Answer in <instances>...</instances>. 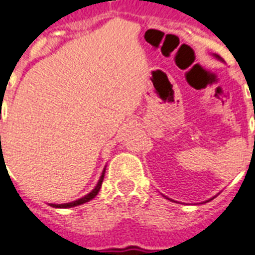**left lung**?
I'll return each instance as SVG.
<instances>
[{"label": "left lung", "instance_id": "left-lung-1", "mask_svg": "<svg viewBox=\"0 0 255 255\" xmlns=\"http://www.w3.org/2000/svg\"><path fill=\"white\" fill-rule=\"evenodd\" d=\"M216 57H217V59H220V56H219V55H216Z\"/></svg>", "mask_w": 255, "mask_h": 255}]
</instances>
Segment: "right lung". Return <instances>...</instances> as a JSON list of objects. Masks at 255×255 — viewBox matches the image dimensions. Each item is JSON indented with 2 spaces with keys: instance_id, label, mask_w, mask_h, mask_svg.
<instances>
[{
  "instance_id": "obj_1",
  "label": "right lung",
  "mask_w": 255,
  "mask_h": 255,
  "mask_svg": "<svg viewBox=\"0 0 255 255\" xmlns=\"http://www.w3.org/2000/svg\"><path fill=\"white\" fill-rule=\"evenodd\" d=\"M1 137V136H0ZM103 178H105V170H103L102 175H101V179H99L98 185L95 186V188L93 190L90 194L88 195H85L84 198H81V199L76 200V202H72V203H65V204H52V207H56V208H70V207H76V206H80V204H84V203L89 202V200H92L93 198H95V195L98 194L99 190H101V186H102V182H103Z\"/></svg>"
}]
</instances>
